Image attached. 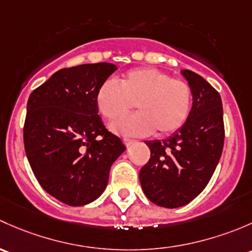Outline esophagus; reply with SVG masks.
Masks as SVG:
<instances>
[{
  "instance_id": "1",
  "label": "esophagus",
  "mask_w": 252,
  "mask_h": 252,
  "mask_svg": "<svg viewBox=\"0 0 252 252\" xmlns=\"http://www.w3.org/2000/svg\"><path fill=\"white\" fill-rule=\"evenodd\" d=\"M123 141H124V143H125V145H127V147H128L129 144L133 143L134 139H132V138H123Z\"/></svg>"
}]
</instances>
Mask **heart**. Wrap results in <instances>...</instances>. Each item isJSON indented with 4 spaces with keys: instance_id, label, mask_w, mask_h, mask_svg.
Instances as JSON below:
<instances>
[{
    "instance_id": "heart-1",
    "label": "heart",
    "mask_w": 252,
    "mask_h": 252,
    "mask_svg": "<svg viewBox=\"0 0 252 252\" xmlns=\"http://www.w3.org/2000/svg\"><path fill=\"white\" fill-rule=\"evenodd\" d=\"M134 104L139 113L113 125L125 136H147L157 129L168 136L184 126L193 108V91L182 79H173L154 68L131 69L120 82L107 80L97 92V105L109 121L128 114Z\"/></svg>"
}]
</instances>
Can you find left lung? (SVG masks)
<instances>
[{
    "instance_id": "8db88e82",
    "label": "left lung",
    "mask_w": 252,
    "mask_h": 252,
    "mask_svg": "<svg viewBox=\"0 0 252 252\" xmlns=\"http://www.w3.org/2000/svg\"><path fill=\"white\" fill-rule=\"evenodd\" d=\"M193 91V108L184 126L172 136L148 141L150 159L139 171L147 198L175 209L199 195L214 175L224 143L220 93L200 75L182 70Z\"/></svg>"
}]
</instances>
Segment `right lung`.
<instances>
[{
	"label": "right lung",
	"mask_w": 252,
	"mask_h": 252,
	"mask_svg": "<svg viewBox=\"0 0 252 252\" xmlns=\"http://www.w3.org/2000/svg\"><path fill=\"white\" fill-rule=\"evenodd\" d=\"M115 70L111 63L61 69L28 100L23 138L31 170L48 194L70 206L104 191L111 165L126 149L98 115L97 92Z\"/></svg>",
	"instance_id": "obj_1"
}]
</instances>
